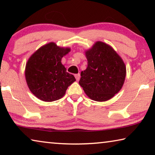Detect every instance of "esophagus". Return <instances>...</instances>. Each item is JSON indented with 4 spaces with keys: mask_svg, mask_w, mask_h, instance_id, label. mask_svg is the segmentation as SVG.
<instances>
[{
    "mask_svg": "<svg viewBox=\"0 0 155 155\" xmlns=\"http://www.w3.org/2000/svg\"><path fill=\"white\" fill-rule=\"evenodd\" d=\"M74 77H75V78H76V80H77V81L80 79V74H75Z\"/></svg>",
    "mask_w": 155,
    "mask_h": 155,
    "instance_id": "obj_1",
    "label": "esophagus"
}]
</instances>
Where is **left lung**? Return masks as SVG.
<instances>
[{"label":"left lung","mask_w":155,"mask_h":155,"mask_svg":"<svg viewBox=\"0 0 155 155\" xmlns=\"http://www.w3.org/2000/svg\"><path fill=\"white\" fill-rule=\"evenodd\" d=\"M85 56L87 67L81 72L79 85L93 101H108L124 85L127 74L124 61L111 46L100 41L85 51Z\"/></svg>","instance_id":"8db88e82"}]
</instances>
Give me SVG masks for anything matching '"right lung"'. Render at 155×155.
Segmentation results:
<instances>
[{"label": "right lung", "instance_id": "add662e5", "mask_svg": "<svg viewBox=\"0 0 155 155\" xmlns=\"http://www.w3.org/2000/svg\"><path fill=\"white\" fill-rule=\"evenodd\" d=\"M70 51V48L51 42L41 46L28 59L25 68L26 81L37 98L45 102L57 101L76 81L61 64L62 57Z\"/></svg>", "mask_w": 155, "mask_h": 155}]
</instances>
